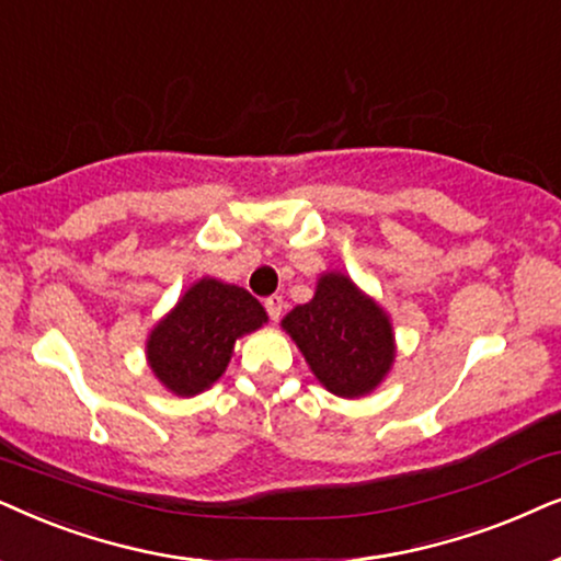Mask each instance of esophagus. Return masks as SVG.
<instances>
[{
    "mask_svg": "<svg viewBox=\"0 0 561 561\" xmlns=\"http://www.w3.org/2000/svg\"><path fill=\"white\" fill-rule=\"evenodd\" d=\"M264 308H266V312H268V318L279 320L282 310H285V300H282L279 295H272V297H266V300H264Z\"/></svg>",
    "mask_w": 561,
    "mask_h": 561,
    "instance_id": "esophagus-1",
    "label": "esophagus"
}]
</instances>
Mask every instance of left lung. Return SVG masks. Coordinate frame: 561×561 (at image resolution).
Listing matches in <instances>:
<instances>
[{
	"mask_svg": "<svg viewBox=\"0 0 561 561\" xmlns=\"http://www.w3.org/2000/svg\"><path fill=\"white\" fill-rule=\"evenodd\" d=\"M282 325L339 398L371 392L394 362L390 320L343 274L320 276L316 297L297 305Z\"/></svg>",
	"mask_w": 561,
	"mask_h": 561,
	"instance_id": "8db88e82",
	"label": "left lung"
}]
</instances>
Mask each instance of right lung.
I'll return each instance as SVG.
<instances>
[{
  "label": "right lung",
  "mask_w": 561,
  "mask_h": 561,
  "mask_svg": "<svg viewBox=\"0 0 561 561\" xmlns=\"http://www.w3.org/2000/svg\"><path fill=\"white\" fill-rule=\"evenodd\" d=\"M266 323V312L245 289L199 279L153 328L148 362L171 392L190 398L218 382L236 339Z\"/></svg>",
  "instance_id": "obj_1"
}]
</instances>
